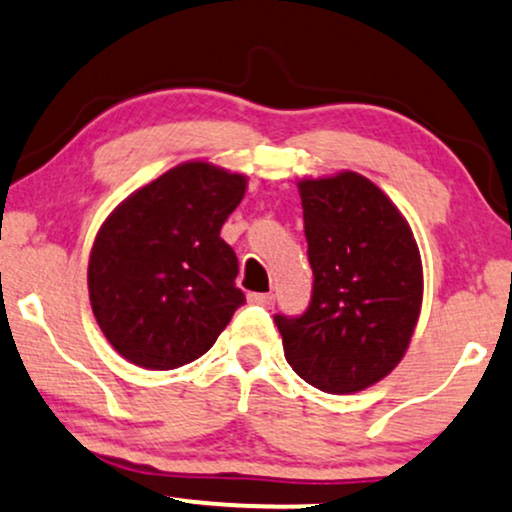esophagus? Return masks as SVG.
I'll use <instances>...</instances> for the list:
<instances>
[{
  "label": "esophagus",
  "mask_w": 512,
  "mask_h": 512,
  "mask_svg": "<svg viewBox=\"0 0 512 512\" xmlns=\"http://www.w3.org/2000/svg\"><path fill=\"white\" fill-rule=\"evenodd\" d=\"M248 300H250L252 304H257V307L271 309V307H274L276 297L271 295V293H250V295H248Z\"/></svg>",
  "instance_id": "34e87169"
}]
</instances>
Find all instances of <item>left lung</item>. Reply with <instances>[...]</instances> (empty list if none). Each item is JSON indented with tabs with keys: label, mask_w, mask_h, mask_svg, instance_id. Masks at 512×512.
<instances>
[{
	"label": "left lung",
	"mask_w": 512,
	"mask_h": 512,
	"mask_svg": "<svg viewBox=\"0 0 512 512\" xmlns=\"http://www.w3.org/2000/svg\"><path fill=\"white\" fill-rule=\"evenodd\" d=\"M312 302L276 314L293 371L328 394L366 390L409 349L423 304V264L397 205L357 172L302 179Z\"/></svg>",
	"instance_id": "8db88e82"
}]
</instances>
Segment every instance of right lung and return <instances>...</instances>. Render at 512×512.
Masks as SVG:
<instances>
[{"label": "right lung", "instance_id": "add662e5", "mask_svg": "<svg viewBox=\"0 0 512 512\" xmlns=\"http://www.w3.org/2000/svg\"><path fill=\"white\" fill-rule=\"evenodd\" d=\"M245 186V174L189 160L127 196L101 224L89 302L120 357L170 371L215 345L245 302L236 252L219 236Z\"/></svg>", "mask_w": 512, "mask_h": 512}]
</instances>
